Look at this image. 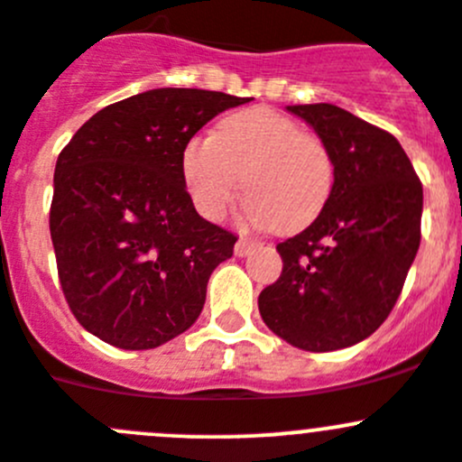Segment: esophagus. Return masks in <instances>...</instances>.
Instances as JSON below:
<instances>
[{"label":"esophagus","instance_id":"esophagus-1","mask_svg":"<svg viewBox=\"0 0 462 462\" xmlns=\"http://www.w3.org/2000/svg\"><path fill=\"white\" fill-rule=\"evenodd\" d=\"M252 249H254V240H249V238H240L238 243H236L234 252H236V256H247V254L252 252Z\"/></svg>","mask_w":462,"mask_h":462}]
</instances>
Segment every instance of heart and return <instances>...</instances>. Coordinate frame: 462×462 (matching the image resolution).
I'll return each instance as SVG.
<instances>
[{
    "label": "heart",
    "instance_id": "heart-1",
    "mask_svg": "<svg viewBox=\"0 0 462 462\" xmlns=\"http://www.w3.org/2000/svg\"><path fill=\"white\" fill-rule=\"evenodd\" d=\"M181 174L204 217L217 219L243 183L249 222L297 231L327 206L336 162L319 135L258 106L224 117L215 135H192L183 144Z\"/></svg>",
    "mask_w": 462,
    "mask_h": 462
}]
</instances>
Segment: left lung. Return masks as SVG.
<instances>
[{
	"label": "left lung",
	"mask_w": 462,
	"mask_h": 462,
	"mask_svg": "<svg viewBox=\"0 0 462 462\" xmlns=\"http://www.w3.org/2000/svg\"><path fill=\"white\" fill-rule=\"evenodd\" d=\"M331 149L322 213L276 245L279 281L258 297L263 322L292 346L336 351L390 315L420 249L421 183L399 140L333 104L288 106Z\"/></svg>",
	"instance_id": "left-lung-1"
}]
</instances>
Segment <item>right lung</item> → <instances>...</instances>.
I'll return each mask as SVG.
<instances>
[{
	"label": "right lung",
	"instance_id": "add662e5",
	"mask_svg": "<svg viewBox=\"0 0 462 462\" xmlns=\"http://www.w3.org/2000/svg\"><path fill=\"white\" fill-rule=\"evenodd\" d=\"M247 97L156 88L90 117L59 153L50 231L60 288L86 331L153 349L195 324L236 236L192 206L183 144Z\"/></svg>",
	"mask_w": 462,
	"mask_h": 462
}]
</instances>
